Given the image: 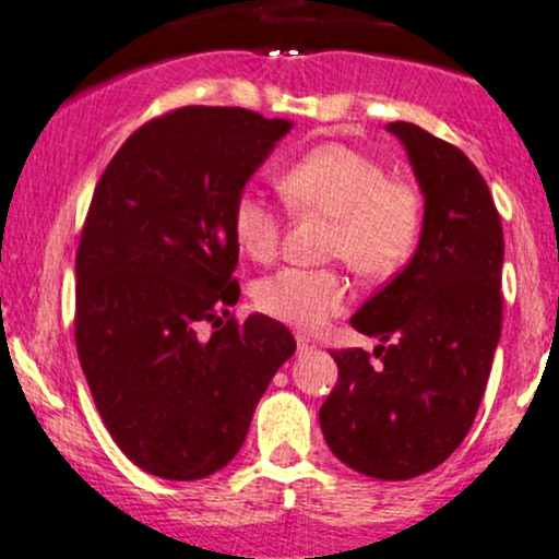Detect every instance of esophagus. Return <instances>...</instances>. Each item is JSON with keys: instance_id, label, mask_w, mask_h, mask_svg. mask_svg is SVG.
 <instances>
[{"instance_id": "obj_1", "label": "esophagus", "mask_w": 559, "mask_h": 559, "mask_svg": "<svg viewBox=\"0 0 559 559\" xmlns=\"http://www.w3.org/2000/svg\"><path fill=\"white\" fill-rule=\"evenodd\" d=\"M296 341H298V350H300V354H306V350L313 348V341H311L309 335H296Z\"/></svg>"}]
</instances>
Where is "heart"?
Returning <instances> with one entry per match:
<instances>
[{
    "label": "heart",
    "mask_w": 559,
    "mask_h": 559,
    "mask_svg": "<svg viewBox=\"0 0 559 559\" xmlns=\"http://www.w3.org/2000/svg\"><path fill=\"white\" fill-rule=\"evenodd\" d=\"M293 211L332 216L330 253L346 259L364 277H388L415 253L423 203L404 181L388 179L385 166L348 144H319L277 177ZM237 246L253 261L272 259L280 240V213L255 192H242L231 211ZM255 306L300 330L324 324L346 306L348 280L335 269L285 266L253 287Z\"/></svg>",
    "instance_id": "obj_1"
}]
</instances>
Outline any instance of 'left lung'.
<instances>
[{"label":"left lung","mask_w":559,"mask_h":559,"mask_svg":"<svg viewBox=\"0 0 559 559\" xmlns=\"http://www.w3.org/2000/svg\"><path fill=\"white\" fill-rule=\"evenodd\" d=\"M423 192L412 261L350 317L388 346L335 350L319 409L332 454L378 480H409L465 441L501 335L504 235L478 168L415 123H388Z\"/></svg>","instance_id":"obj_1"}]
</instances>
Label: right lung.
<instances>
[{"label": "right lung", "instance_id": "right-lung-1", "mask_svg": "<svg viewBox=\"0 0 559 559\" xmlns=\"http://www.w3.org/2000/svg\"><path fill=\"white\" fill-rule=\"evenodd\" d=\"M290 129L190 105L136 129L97 181L76 253V348L105 428L144 473L200 480L227 467L296 354L263 313L217 326L240 298L231 211ZM205 321L219 329L211 338Z\"/></svg>", "mask_w": 559, "mask_h": 559}]
</instances>
